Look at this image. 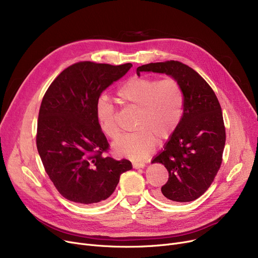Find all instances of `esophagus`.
Masks as SVG:
<instances>
[{"instance_id": "esophagus-1", "label": "esophagus", "mask_w": 258, "mask_h": 258, "mask_svg": "<svg viewBox=\"0 0 258 258\" xmlns=\"http://www.w3.org/2000/svg\"><path fill=\"white\" fill-rule=\"evenodd\" d=\"M133 167L136 168V169H138V168H144V167H145V164H144V163H137V162H134V163H133Z\"/></svg>"}]
</instances>
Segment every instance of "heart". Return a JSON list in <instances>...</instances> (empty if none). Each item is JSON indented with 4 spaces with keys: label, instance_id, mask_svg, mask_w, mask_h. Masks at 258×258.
<instances>
[{
    "label": "heart",
    "instance_id": "1",
    "mask_svg": "<svg viewBox=\"0 0 258 258\" xmlns=\"http://www.w3.org/2000/svg\"><path fill=\"white\" fill-rule=\"evenodd\" d=\"M121 103L138 108L134 130L113 144L116 156L132 160H143L150 156L157 140L168 139L178 127L184 107V93L174 78L157 79L134 76L117 92ZM96 118L100 130L108 138L117 139L120 127L114 106L104 98L96 104Z\"/></svg>",
    "mask_w": 258,
    "mask_h": 258
}]
</instances>
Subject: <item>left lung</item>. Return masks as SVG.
Wrapping results in <instances>:
<instances>
[{
    "mask_svg": "<svg viewBox=\"0 0 258 258\" xmlns=\"http://www.w3.org/2000/svg\"><path fill=\"white\" fill-rule=\"evenodd\" d=\"M141 72L170 75L184 93L180 123L152 162L168 171L157 196L166 202L195 201L210 187L223 161L226 131L219 99L206 80L183 62H151L138 67L137 74Z\"/></svg>",
    "mask_w": 258,
    "mask_h": 258,
    "instance_id": "left-lung-1",
    "label": "left lung"
}]
</instances>
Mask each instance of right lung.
I'll use <instances>...</instances> for the list:
<instances>
[{
	"label": "right lung",
	"mask_w": 258,
	"mask_h": 258,
	"mask_svg": "<svg viewBox=\"0 0 258 258\" xmlns=\"http://www.w3.org/2000/svg\"><path fill=\"white\" fill-rule=\"evenodd\" d=\"M132 67L79 61L64 69L44 95L36 146L50 180L67 200L78 204L104 201L120 174L133 168L126 159L104 156L108 142L96 118L100 94Z\"/></svg>",
	"instance_id": "add662e5"
}]
</instances>
